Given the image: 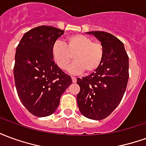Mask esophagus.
<instances>
[{"instance_id": "34e87169", "label": "esophagus", "mask_w": 146, "mask_h": 146, "mask_svg": "<svg viewBox=\"0 0 146 146\" xmlns=\"http://www.w3.org/2000/svg\"><path fill=\"white\" fill-rule=\"evenodd\" d=\"M72 81H73V83H76V77H74V76H72Z\"/></svg>"}]
</instances>
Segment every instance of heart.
<instances>
[{
    "mask_svg": "<svg viewBox=\"0 0 146 146\" xmlns=\"http://www.w3.org/2000/svg\"><path fill=\"white\" fill-rule=\"evenodd\" d=\"M51 55L59 69L66 70L73 58L76 61L70 67L72 73L95 72L100 67L105 56L102 43L84 34H72L65 40V43L57 40L52 45Z\"/></svg>",
    "mask_w": 146,
    "mask_h": 146,
    "instance_id": "b5f03b06",
    "label": "heart"
}]
</instances>
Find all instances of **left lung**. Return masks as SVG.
Here are the masks:
<instances>
[{"instance_id": "left-lung-1", "label": "left lung", "mask_w": 146, "mask_h": 146, "mask_svg": "<svg viewBox=\"0 0 146 146\" xmlns=\"http://www.w3.org/2000/svg\"><path fill=\"white\" fill-rule=\"evenodd\" d=\"M88 33L104 45L105 56L98 70L76 79L80 88L76 101L82 115L100 120L110 116L122 100L129 78V59L123 42L113 34L104 31Z\"/></svg>"}]
</instances>
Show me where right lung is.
I'll return each mask as SVG.
<instances>
[{
  "instance_id": "right-lung-1",
  "label": "right lung",
  "mask_w": 146,
  "mask_h": 146,
  "mask_svg": "<svg viewBox=\"0 0 146 146\" xmlns=\"http://www.w3.org/2000/svg\"><path fill=\"white\" fill-rule=\"evenodd\" d=\"M64 30L40 26L25 33L16 48L14 79L21 102L38 117L51 115L59 106L62 94L72 84L54 63L51 48Z\"/></svg>"
}]
</instances>
